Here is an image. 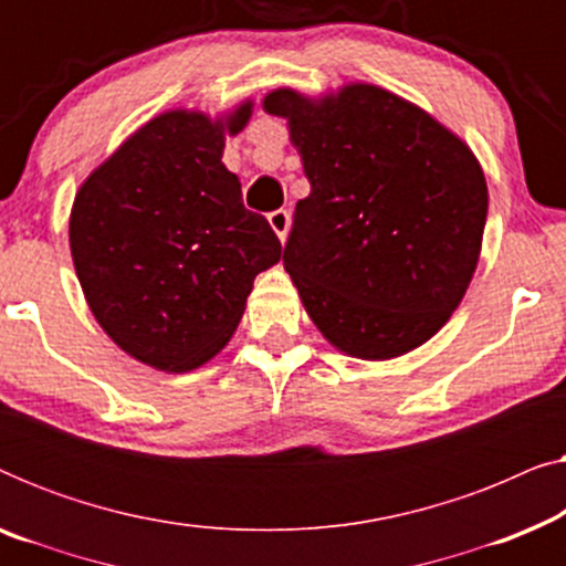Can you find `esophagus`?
<instances>
[{
	"label": "esophagus",
	"instance_id": "34e87169",
	"mask_svg": "<svg viewBox=\"0 0 566 566\" xmlns=\"http://www.w3.org/2000/svg\"><path fill=\"white\" fill-rule=\"evenodd\" d=\"M268 223H270V229L275 231V237L281 239V242H285V237H289V227H291V216H289V211H273L268 216Z\"/></svg>",
	"mask_w": 566,
	"mask_h": 566
}]
</instances>
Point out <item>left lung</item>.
<instances>
[{"label": "left lung", "mask_w": 566, "mask_h": 566, "mask_svg": "<svg viewBox=\"0 0 566 566\" xmlns=\"http://www.w3.org/2000/svg\"><path fill=\"white\" fill-rule=\"evenodd\" d=\"M312 192L296 203L283 268L335 350L391 360L451 319L474 277L484 169L459 134L368 82L306 95L275 87Z\"/></svg>", "instance_id": "obj_1"}]
</instances>
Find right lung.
<instances>
[{
  "label": "right lung",
  "mask_w": 566,
  "mask_h": 566,
  "mask_svg": "<svg viewBox=\"0 0 566 566\" xmlns=\"http://www.w3.org/2000/svg\"><path fill=\"white\" fill-rule=\"evenodd\" d=\"M252 107L244 97L216 115H154L76 190L69 247L82 293L105 335L144 366L188 374L216 358L254 277L281 262L273 229L242 206V182L221 161Z\"/></svg>",
  "instance_id": "obj_1"
}]
</instances>
